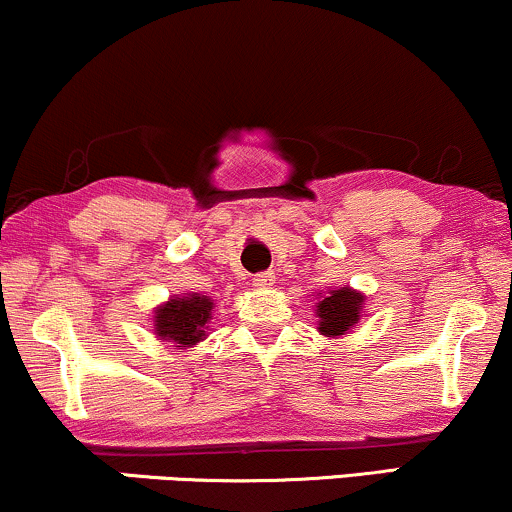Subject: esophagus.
Wrapping results in <instances>:
<instances>
[{"mask_svg":"<svg viewBox=\"0 0 512 512\" xmlns=\"http://www.w3.org/2000/svg\"><path fill=\"white\" fill-rule=\"evenodd\" d=\"M275 282V273L273 270H266V273H258L254 275V280H251V285L256 287V290H266V287H270Z\"/></svg>","mask_w":512,"mask_h":512,"instance_id":"esophagus-1","label":"esophagus"}]
</instances>
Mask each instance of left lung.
Instances as JSON below:
<instances>
[{"label":"left lung","instance_id":"1","mask_svg":"<svg viewBox=\"0 0 512 512\" xmlns=\"http://www.w3.org/2000/svg\"><path fill=\"white\" fill-rule=\"evenodd\" d=\"M364 311V294L352 290V287H340L323 294L321 302L316 304L318 333L326 338H340L357 326Z\"/></svg>","mask_w":512,"mask_h":512}]
</instances>
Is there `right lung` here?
<instances>
[{
    "mask_svg": "<svg viewBox=\"0 0 512 512\" xmlns=\"http://www.w3.org/2000/svg\"><path fill=\"white\" fill-rule=\"evenodd\" d=\"M210 316H213V299L206 294L191 292L186 297H172L170 302L155 309V335L162 342H172L179 350H186L206 338Z\"/></svg>",
    "mask_w": 512,
    "mask_h": 512,
    "instance_id": "right-lung-1",
    "label": "right lung"
}]
</instances>
